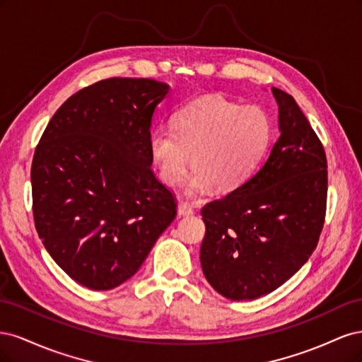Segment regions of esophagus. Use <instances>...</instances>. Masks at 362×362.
<instances>
[{"label":"esophagus","instance_id":"obj_1","mask_svg":"<svg viewBox=\"0 0 362 362\" xmlns=\"http://www.w3.org/2000/svg\"><path fill=\"white\" fill-rule=\"evenodd\" d=\"M193 214V206L187 202H181L178 205V216H192Z\"/></svg>","mask_w":362,"mask_h":362}]
</instances>
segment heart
Wrapping results in <instances>:
<instances>
[{
	"instance_id": "obj_1",
	"label": "heart",
	"mask_w": 362,
	"mask_h": 362,
	"mask_svg": "<svg viewBox=\"0 0 362 362\" xmlns=\"http://www.w3.org/2000/svg\"><path fill=\"white\" fill-rule=\"evenodd\" d=\"M270 141L272 122L262 108L204 96L181 108L173 129L152 131L149 154L169 187L181 184L192 154L194 169L185 181V192L198 194L211 185L231 192L255 173Z\"/></svg>"
}]
</instances>
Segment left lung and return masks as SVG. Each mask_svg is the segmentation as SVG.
<instances>
[{
    "label": "left lung",
    "instance_id": "8db88e82",
    "mask_svg": "<svg viewBox=\"0 0 362 362\" xmlns=\"http://www.w3.org/2000/svg\"><path fill=\"white\" fill-rule=\"evenodd\" d=\"M281 136L262 168L202 208L201 266L231 300L281 287L314 252L325 223L327 163L320 139L294 98L273 87Z\"/></svg>",
    "mask_w": 362,
    "mask_h": 362
}]
</instances>
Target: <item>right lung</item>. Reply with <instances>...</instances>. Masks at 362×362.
Masks as SVG:
<instances>
[{"instance_id": "1", "label": "right lung", "mask_w": 362, "mask_h": 362, "mask_svg": "<svg viewBox=\"0 0 362 362\" xmlns=\"http://www.w3.org/2000/svg\"><path fill=\"white\" fill-rule=\"evenodd\" d=\"M169 92L151 78H107L54 113L31 163L33 216L64 273L112 290L144 264L177 216L151 169L152 116Z\"/></svg>"}]
</instances>
